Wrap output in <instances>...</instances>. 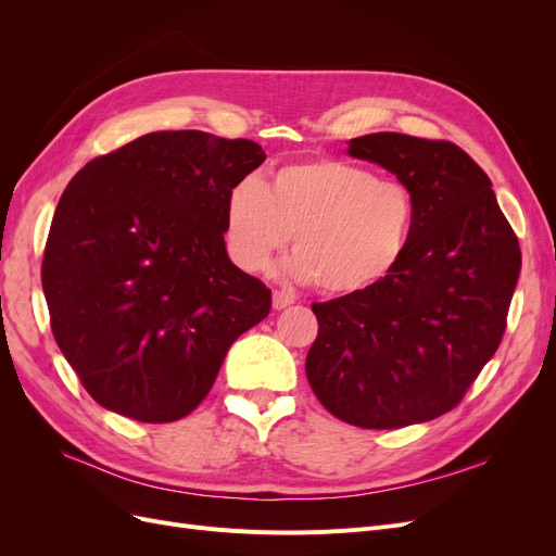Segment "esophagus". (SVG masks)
Segmentation results:
<instances>
[{
  "instance_id": "1",
  "label": "esophagus",
  "mask_w": 556,
  "mask_h": 556,
  "mask_svg": "<svg viewBox=\"0 0 556 556\" xmlns=\"http://www.w3.org/2000/svg\"><path fill=\"white\" fill-rule=\"evenodd\" d=\"M294 304V294L292 292H285V290H274V308L282 311Z\"/></svg>"
}]
</instances>
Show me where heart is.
I'll return each mask as SVG.
<instances>
[{
  "instance_id": "1",
  "label": "heart",
  "mask_w": 556,
  "mask_h": 556,
  "mask_svg": "<svg viewBox=\"0 0 556 556\" xmlns=\"http://www.w3.org/2000/svg\"><path fill=\"white\" fill-rule=\"evenodd\" d=\"M417 199L406 182L362 164L317 157L282 164L268 178L239 180L227 194L231 260L260 271L292 233L290 271L327 294L376 288L406 257Z\"/></svg>"
}]
</instances>
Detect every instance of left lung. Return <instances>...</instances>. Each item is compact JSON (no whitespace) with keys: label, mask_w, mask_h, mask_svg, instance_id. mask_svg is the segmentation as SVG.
I'll list each match as a JSON object with an SVG mask.
<instances>
[{"label":"left lung","mask_w":556,"mask_h":556,"mask_svg":"<svg viewBox=\"0 0 556 556\" xmlns=\"http://www.w3.org/2000/svg\"><path fill=\"white\" fill-rule=\"evenodd\" d=\"M348 153L406 182L417 220L394 274L311 306L317 339L306 376L348 425L429 422L457 406L503 339L519 241L492 180L459 146L378 131L352 139Z\"/></svg>","instance_id":"obj_1"}]
</instances>
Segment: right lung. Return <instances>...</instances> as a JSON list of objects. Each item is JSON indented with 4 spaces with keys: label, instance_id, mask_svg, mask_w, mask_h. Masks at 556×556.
Returning a JSON list of instances; mask_svg holds the SVG:
<instances>
[{
    "label": "right lung",
    "instance_id": "1",
    "mask_svg": "<svg viewBox=\"0 0 556 556\" xmlns=\"http://www.w3.org/2000/svg\"><path fill=\"white\" fill-rule=\"evenodd\" d=\"M264 160L248 139L153 131L66 185L41 285L62 355L99 406L148 425L190 415L229 345L271 311V290L225 248L227 194Z\"/></svg>",
    "mask_w": 556,
    "mask_h": 556
}]
</instances>
